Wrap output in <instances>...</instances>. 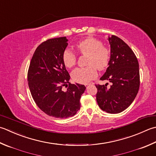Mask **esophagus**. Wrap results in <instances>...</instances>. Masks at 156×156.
Listing matches in <instances>:
<instances>
[{"label":"esophagus","instance_id":"1","mask_svg":"<svg viewBox=\"0 0 156 156\" xmlns=\"http://www.w3.org/2000/svg\"><path fill=\"white\" fill-rule=\"evenodd\" d=\"M90 84H85V86H86V87H88V86H90Z\"/></svg>","mask_w":156,"mask_h":156}]
</instances>
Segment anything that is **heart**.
Listing matches in <instances>:
<instances>
[{"label":"heart","instance_id":"obj_1","mask_svg":"<svg viewBox=\"0 0 156 156\" xmlns=\"http://www.w3.org/2000/svg\"><path fill=\"white\" fill-rule=\"evenodd\" d=\"M78 52L87 56L85 68H78L72 72V78L75 82L87 84L97 76L96 68L102 71L108 66L111 58L109 48L103 45V42L96 38L88 37L76 44ZM63 62L67 68H72L76 62V55L69 49L63 53Z\"/></svg>","mask_w":156,"mask_h":156}]
</instances>
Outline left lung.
I'll return each mask as SVG.
<instances>
[{"instance_id": "left-lung-1", "label": "left lung", "mask_w": 156, "mask_h": 156, "mask_svg": "<svg viewBox=\"0 0 156 156\" xmlns=\"http://www.w3.org/2000/svg\"><path fill=\"white\" fill-rule=\"evenodd\" d=\"M111 47L109 67L100 80H109L112 84H95L97 101L103 111L118 114L129 107L139 89V66L137 58L129 46L112 35L108 38Z\"/></svg>"}]
</instances>
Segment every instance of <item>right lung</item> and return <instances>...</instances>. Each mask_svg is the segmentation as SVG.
<instances>
[{
	"label": "right lung",
	"instance_id": "1",
	"mask_svg": "<svg viewBox=\"0 0 156 156\" xmlns=\"http://www.w3.org/2000/svg\"><path fill=\"white\" fill-rule=\"evenodd\" d=\"M66 37L48 39L36 48L27 72V82L36 104L50 116L68 118L80 108V99L86 87L71 84L63 62L68 46ZM68 88L64 91L62 88Z\"/></svg>",
	"mask_w": 156,
	"mask_h": 156
}]
</instances>
